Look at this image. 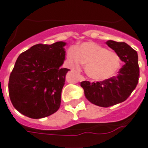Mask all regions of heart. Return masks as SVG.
<instances>
[{"label":"heart","instance_id":"b5f03b06","mask_svg":"<svg viewBox=\"0 0 148 148\" xmlns=\"http://www.w3.org/2000/svg\"><path fill=\"white\" fill-rule=\"evenodd\" d=\"M67 58L73 67L85 64L87 75L96 81L110 78L121 67V58L117 53L95 42H84L75 48H70Z\"/></svg>","mask_w":148,"mask_h":148}]
</instances>
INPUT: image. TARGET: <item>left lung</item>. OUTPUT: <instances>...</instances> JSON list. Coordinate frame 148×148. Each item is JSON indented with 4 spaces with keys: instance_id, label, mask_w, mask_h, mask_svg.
<instances>
[{
    "instance_id": "8db88e82",
    "label": "left lung",
    "mask_w": 148,
    "mask_h": 148,
    "mask_svg": "<svg viewBox=\"0 0 148 148\" xmlns=\"http://www.w3.org/2000/svg\"><path fill=\"white\" fill-rule=\"evenodd\" d=\"M106 44L124 63L118 74L96 83L86 81L81 82L86 98L90 103L103 108L115 105L127 100L138 84L140 73L137 51L124 42L109 40Z\"/></svg>"
}]
</instances>
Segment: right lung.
I'll return each instance as SVG.
<instances>
[{"instance_id":"right-lung-1","label":"right lung","mask_w":148,"mask_h":148,"mask_svg":"<svg viewBox=\"0 0 148 148\" xmlns=\"http://www.w3.org/2000/svg\"><path fill=\"white\" fill-rule=\"evenodd\" d=\"M63 41L34 45L21 53L10 73L8 90L13 106L27 117L39 119L59 109L68 71Z\"/></svg>"}]
</instances>
